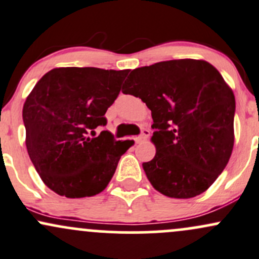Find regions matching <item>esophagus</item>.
<instances>
[{"label": "esophagus", "instance_id": "1", "mask_svg": "<svg viewBox=\"0 0 259 259\" xmlns=\"http://www.w3.org/2000/svg\"><path fill=\"white\" fill-rule=\"evenodd\" d=\"M149 135H150V130H147V129H144L143 132H141V134L139 135L138 138L135 139V140H136V143H138V144L143 143V141H145V140H146L147 138H149Z\"/></svg>", "mask_w": 259, "mask_h": 259}]
</instances>
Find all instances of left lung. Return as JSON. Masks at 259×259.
<instances>
[{
    "label": "left lung",
    "mask_w": 259,
    "mask_h": 259,
    "mask_svg": "<svg viewBox=\"0 0 259 259\" xmlns=\"http://www.w3.org/2000/svg\"><path fill=\"white\" fill-rule=\"evenodd\" d=\"M123 88L151 110L156 155L143 167L153 188L177 199L205 192L235 141V96L220 72L204 60L161 61L133 70Z\"/></svg>",
    "instance_id": "left-lung-1"
}]
</instances>
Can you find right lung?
<instances>
[{"mask_svg":"<svg viewBox=\"0 0 259 259\" xmlns=\"http://www.w3.org/2000/svg\"><path fill=\"white\" fill-rule=\"evenodd\" d=\"M130 70L58 67L36 82L23 106L25 146L45 186L66 198L93 197L106 189L132 141L104 130Z\"/></svg>","mask_w":259,"mask_h":259,"instance_id":"obj_1","label":"right lung"}]
</instances>
